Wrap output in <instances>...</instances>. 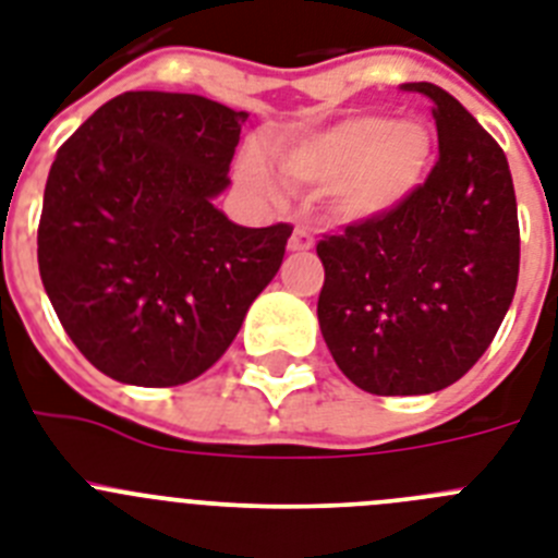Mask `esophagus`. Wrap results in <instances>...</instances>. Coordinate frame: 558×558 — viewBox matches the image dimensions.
Wrapping results in <instances>:
<instances>
[{
  "instance_id": "1",
  "label": "esophagus",
  "mask_w": 558,
  "mask_h": 558,
  "mask_svg": "<svg viewBox=\"0 0 558 558\" xmlns=\"http://www.w3.org/2000/svg\"><path fill=\"white\" fill-rule=\"evenodd\" d=\"M288 247H290V251H311L313 233L307 231V228H296V231H293V236H290Z\"/></svg>"
}]
</instances>
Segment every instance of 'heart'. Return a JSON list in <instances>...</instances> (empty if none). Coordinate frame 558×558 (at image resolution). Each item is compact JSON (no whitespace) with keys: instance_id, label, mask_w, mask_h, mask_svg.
<instances>
[{"instance_id":"1","label":"heart","mask_w":558,"mask_h":558,"mask_svg":"<svg viewBox=\"0 0 558 558\" xmlns=\"http://www.w3.org/2000/svg\"><path fill=\"white\" fill-rule=\"evenodd\" d=\"M435 137L415 118L350 116L327 130L282 143L274 163L293 185H330V208L344 220H375L409 203L426 183ZM247 192L279 197V185L256 157H242Z\"/></svg>"}]
</instances>
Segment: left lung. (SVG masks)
<instances>
[{
  "label": "left lung",
  "mask_w": 558,
  "mask_h": 558,
  "mask_svg": "<svg viewBox=\"0 0 558 558\" xmlns=\"http://www.w3.org/2000/svg\"><path fill=\"white\" fill-rule=\"evenodd\" d=\"M440 155L398 211L325 233L318 325L338 369L373 395L451 387L497 336L519 276L517 194L506 151L437 84Z\"/></svg>",
  "instance_id": "8db88e82"
}]
</instances>
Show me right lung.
I'll return each instance as SVG.
<instances>
[{"label": "right lung", "instance_id": "add662e5", "mask_svg": "<svg viewBox=\"0 0 558 558\" xmlns=\"http://www.w3.org/2000/svg\"><path fill=\"white\" fill-rule=\"evenodd\" d=\"M247 112L192 93H123L61 143L39 274L66 336L109 378L180 387L222 359L276 276L288 222L242 228L231 183Z\"/></svg>", "mask_w": 558, "mask_h": 558}]
</instances>
